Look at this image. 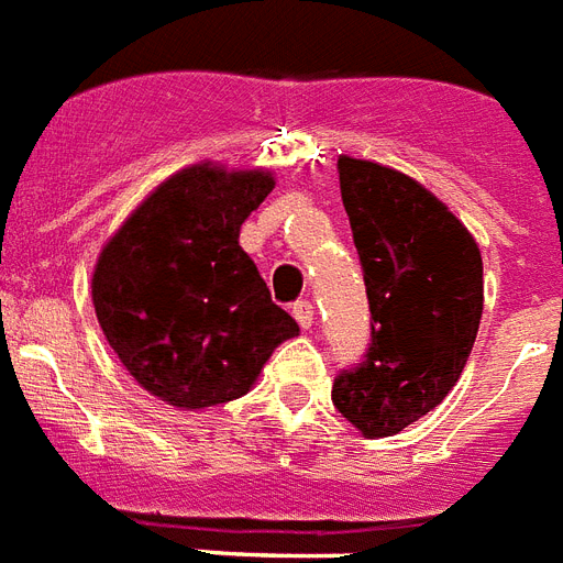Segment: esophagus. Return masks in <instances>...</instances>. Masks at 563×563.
Returning <instances> with one entry per match:
<instances>
[{
	"label": "esophagus",
	"mask_w": 563,
	"mask_h": 563,
	"mask_svg": "<svg viewBox=\"0 0 563 563\" xmlns=\"http://www.w3.org/2000/svg\"><path fill=\"white\" fill-rule=\"evenodd\" d=\"M290 313H294V319L302 328L313 325V305H310L308 299H299V302L294 305V310H290Z\"/></svg>",
	"instance_id": "obj_1"
}]
</instances>
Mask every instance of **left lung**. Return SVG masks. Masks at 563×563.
I'll return each instance as SVG.
<instances>
[{"mask_svg": "<svg viewBox=\"0 0 563 563\" xmlns=\"http://www.w3.org/2000/svg\"><path fill=\"white\" fill-rule=\"evenodd\" d=\"M340 191L363 264L372 345L331 401L366 439L401 433L448 398L483 317V255L448 206L377 162L340 156Z\"/></svg>", "mask_w": 563, "mask_h": 563, "instance_id": "8db88e82", "label": "left lung"}]
</instances>
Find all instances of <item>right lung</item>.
I'll use <instances>...</instances> for the list:
<instances>
[{
    "instance_id": "right-lung-1",
    "label": "right lung",
    "mask_w": 563,
    "mask_h": 563,
    "mask_svg": "<svg viewBox=\"0 0 563 563\" xmlns=\"http://www.w3.org/2000/svg\"><path fill=\"white\" fill-rule=\"evenodd\" d=\"M273 188V170L188 165L159 183L98 255V325L136 384L170 407L235 401L276 345L299 334L238 244L241 223Z\"/></svg>"
}]
</instances>
